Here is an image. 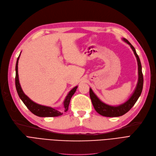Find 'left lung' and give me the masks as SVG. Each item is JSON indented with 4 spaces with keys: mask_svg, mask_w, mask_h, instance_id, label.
<instances>
[{
    "mask_svg": "<svg viewBox=\"0 0 156 156\" xmlns=\"http://www.w3.org/2000/svg\"><path fill=\"white\" fill-rule=\"evenodd\" d=\"M123 40L125 42L128 44L130 45V47L131 48L132 51H133L136 57L138 66V81L136 89L134 90V93L132 94L129 100L127 101H126L125 103H122V104L117 106L109 105L106 104L105 103H103L94 93V92L92 90V89L90 88V98L94 109L98 113L101 115V116L105 117H118L123 116V114L129 112L130 110V108L134 105L138 98H139L143 90V76L142 73V67L140 58L137 55L136 49L133 47V45H132L126 39L123 38Z\"/></svg>",
    "mask_w": 156,
    "mask_h": 156,
    "instance_id": "left-lung-1",
    "label": "left lung"
}]
</instances>
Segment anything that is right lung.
<instances>
[{"instance_id":"1","label":"right lung","mask_w":156,"mask_h":156,"mask_svg":"<svg viewBox=\"0 0 156 156\" xmlns=\"http://www.w3.org/2000/svg\"><path fill=\"white\" fill-rule=\"evenodd\" d=\"M20 54L19 55L18 58H17L16 63V67H15V71H16V76H15V86L16 89L17 91L20 98L24 103V105L27 107V108L30 110L33 114L36 115L39 117H56L61 116L63 114V112H66L68 111V107L69 103H70V100L73 95L76 92L78 86L74 87L73 89H72L67 96L66 97L65 100L63 101V110H59L58 108H53L51 107L44 106L42 105H39L38 103L33 101L30 98L27 96L24 92H23L21 86L19 82V73H18V63L19 60L20 58Z\"/></svg>"}]
</instances>
